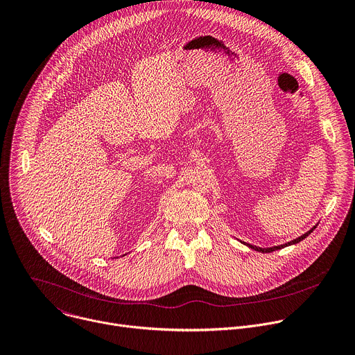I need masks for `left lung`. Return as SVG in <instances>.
Instances as JSON below:
<instances>
[{"label":"left lung","mask_w":355,"mask_h":355,"mask_svg":"<svg viewBox=\"0 0 355 355\" xmlns=\"http://www.w3.org/2000/svg\"><path fill=\"white\" fill-rule=\"evenodd\" d=\"M316 228V225H313L308 232H305V234H302L301 237H298V239H295V240H293V241H290V243H286V244H283V245H277V247H272V248H259V247H255V245H251V244H247V243H244L247 247H250L251 250H255V251H258V252H263V254H268V252H273V251H277V250H282V248H284V247H288V245H294V244H298L300 241H302L304 239H306L308 235L313 231Z\"/></svg>","instance_id":"left-lung-1"}]
</instances>
